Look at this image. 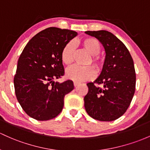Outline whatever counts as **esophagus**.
Returning a JSON list of instances; mask_svg holds the SVG:
<instances>
[{"instance_id": "obj_1", "label": "esophagus", "mask_w": 150, "mask_h": 150, "mask_svg": "<svg viewBox=\"0 0 150 150\" xmlns=\"http://www.w3.org/2000/svg\"><path fill=\"white\" fill-rule=\"evenodd\" d=\"M79 84V82H76V81L74 82V86L75 87H76Z\"/></svg>"}]
</instances>
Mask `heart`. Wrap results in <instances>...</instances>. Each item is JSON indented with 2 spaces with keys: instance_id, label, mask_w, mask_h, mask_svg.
<instances>
[{
  "instance_id": "obj_1",
  "label": "heart",
  "mask_w": 150,
  "mask_h": 150,
  "mask_svg": "<svg viewBox=\"0 0 150 150\" xmlns=\"http://www.w3.org/2000/svg\"><path fill=\"white\" fill-rule=\"evenodd\" d=\"M81 43L83 48L91 55L88 64L101 71L104 64V61L100 56L98 55L101 50L99 41L92 37H87L81 40ZM75 55V45L73 41L69 42L64 46L62 52V60L66 65H71L74 61ZM66 76L69 79L74 81H83L92 79L95 76V71L92 67H79L74 66L66 71Z\"/></svg>"
}]
</instances>
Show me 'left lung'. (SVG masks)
<instances>
[{
    "label": "left lung",
    "mask_w": 150,
    "mask_h": 150,
    "mask_svg": "<svg viewBox=\"0 0 150 150\" xmlns=\"http://www.w3.org/2000/svg\"><path fill=\"white\" fill-rule=\"evenodd\" d=\"M85 33L97 38L106 52L100 75L86 84L88 91L83 98L85 109L94 120L114 121L125 113L134 94L136 74L133 59L125 45L110 32L101 30Z\"/></svg>",
    "instance_id": "obj_1"
}]
</instances>
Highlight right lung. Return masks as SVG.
Returning a JSON list of instances; mask_svg holds the SVG:
<instances>
[{
  "instance_id": "add662e5",
  "label": "right lung",
  "mask_w": 150,
  "mask_h": 150,
  "mask_svg": "<svg viewBox=\"0 0 150 150\" xmlns=\"http://www.w3.org/2000/svg\"><path fill=\"white\" fill-rule=\"evenodd\" d=\"M76 36L74 30L50 27L37 33L24 48L13 82L18 101L29 117L49 120L62 111L64 96L74 89V83L54 80L64 75L62 50Z\"/></svg>"
}]
</instances>
